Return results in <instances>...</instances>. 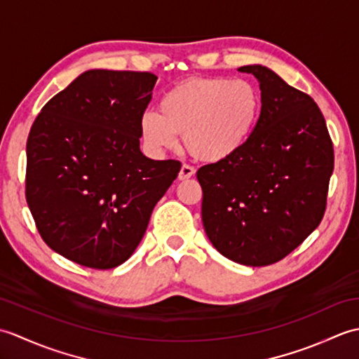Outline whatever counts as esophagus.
Masks as SVG:
<instances>
[{
    "label": "esophagus",
    "mask_w": 359,
    "mask_h": 359,
    "mask_svg": "<svg viewBox=\"0 0 359 359\" xmlns=\"http://www.w3.org/2000/svg\"><path fill=\"white\" fill-rule=\"evenodd\" d=\"M194 172H196V170H194L193 166L182 165L180 171H179V180H187V179H189V177H193Z\"/></svg>",
    "instance_id": "esophagus-1"
}]
</instances>
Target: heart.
<instances>
[{"mask_svg": "<svg viewBox=\"0 0 359 359\" xmlns=\"http://www.w3.org/2000/svg\"><path fill=\"white\" fill-rule=\"evenodd\" d=\"M262 98L248 80L228 77L189 79L162 97L158 112L140 117V137L152 154L177 144L208 163L222 162L239 152L253 134Z\"/></svg>", "mask_w": 359, "mask_h": 359, "instance_id": "b5f03b06", "label": "heart"}]
</instances>
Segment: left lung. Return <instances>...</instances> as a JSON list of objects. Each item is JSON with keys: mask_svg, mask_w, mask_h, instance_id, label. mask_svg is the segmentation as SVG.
I'll return each mask as SVG.
<instances>
[{"mask_svg": "<svg viewBox=\"0 0 359 359\" xmlns=\"http://www.w3.org/2000/svg\"><path fill=\"white\" fill-rule=\"evenodd\" d=\"M262 108L239 152L199 168L202 222L220 255L264 266L284 259L321 224L333 172V143L310 95L261 65Z\"/></svg>", "mask_w": 359, "mask_h": 359, "instance_id": "left-lung-1", "label": "left lung"}]
</instances>
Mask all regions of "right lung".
<instances>
[{"instance_id": "1", "label": "right lung", "mask_w": 359, "mask_h": 359, "mask_svg": "<svg viewBox=\"0 0 359 359\" xmlns=\"http://www.w3.org/2000/svg\"><path fill=\"white\" fill-rule=\"evenodd\" d=\"M157 77L90 69L43 106L27 137L26 201L38 233L69 261H128L180 171L140 151V117Z\"/></svg>"}]
</instances>
